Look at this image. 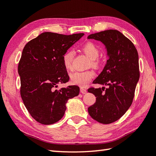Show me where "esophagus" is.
<instances>
[{"mask_svg":"<svg viewBox=\"0 0 156 156\" xmlns=\"http://www.w3.org/2000/svg\"><path fill=\"white\" fill-rule=\"evenodd\" d=\"M80 92H81L82 93H83V94H85V93H87V89H84V88L81 87V88H80Z\"/></svg>","mask_w":156,"mask_h":156,"instance_id":"obj_1","label":"esophagus"}]
</instances>
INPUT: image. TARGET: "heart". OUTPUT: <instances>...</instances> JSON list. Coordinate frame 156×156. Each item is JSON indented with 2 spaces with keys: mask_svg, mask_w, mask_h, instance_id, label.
<instances>
[{
  "mask_svg": "<svg viewBox=\"0 0 156 156\" xmlns=\"http://www.w3.org/2000/svg\"><path fill=\"white\" fill-rule=\"evenodd\" d=\"M83 52L90 59V66L93 67H98L100 62L98 58L100 55V51L98 47L91 42H88L82 48ZM73 51L72 50H67L63 54L62 60L63 66L67 70H72V60L73 57ZM95 76V73L93 71H85V72H76L70 75V83L73 85L80 87H86L90 81Z\"/></svg>",
  "mask_w": 156,
  "mask_h": 156,
  "instance_id": "b5f03b06",
  "label": "heart"
}]
</instances>
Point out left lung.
Wrapping results in <instances>:
<instances>
[{"instance_id":"left-lung-1","label":"left lung","mask_w":156,"mask_h":156,"mask_svg":"<svg viewBox=\"0 0 156 156\" xmlns=\"http://www.w3.org/2000/svg\"><path fill=\"white\" fill-rule=\"evenodd\" d=\"M87 38L102 42L108 57L102 72L93 82L108 88L105 91L104 87L89 89L96 101L88 112L99 123L109 124L119 119L132 103L140 77L138 52L132 42L117 30L101 31Z\"/></svg>"}]
</instances>
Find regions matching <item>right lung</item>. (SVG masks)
Wrapping results in <instances>:
<instances>
[{"label": "right lung", "mask_w": 156, "mask_h": 156, "mask_svg": "<svg viewBox=\"0 0 156 156\" xmlns=\"http://www.w3.org/2000/svg\"><path fill=\"white\" fill-rule=\"evenodd\" d=\"M83 35L45 32L28 42L22 50L18 69L21 98L32 117L43 125L60 120L69 99L79 94L77 86L59 90L55 87L69 81L62 57Z\"/></svg>", "instance_id": "obj_1"}]
</instances>
